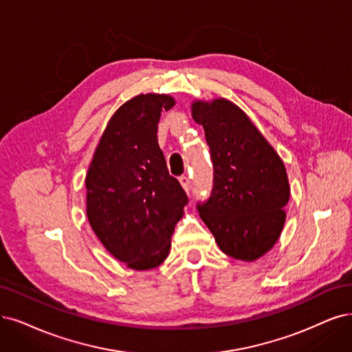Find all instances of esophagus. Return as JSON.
I'll return each mask as SVG.
<instances>
[{"label":"esophagus","instance_id":"1","mask_svg":"<svg viewBox=\"0 0 352 352\" xmlns=\"http://www.w3.org/2000/svg\"><path fill=\"white\" fill-rule=\"evenodd\" d=\"M179 183H181V186L184 187V190H186V191H190L191 181H190V178H188L187 175H181V177H179Z\"/></svg>","mask_w":352,"mask_h":352}]
</instances>
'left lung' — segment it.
<instances>
[{
    "label": "left lung",
    "mask_w": 352,
    "mask_h": 352,
    "mask_svg": "<svg viewBox=\"0 0 352 352\" xmlns=\"http://www.w3.org/2000/svg\"><path fill=\"white\" fill-rule=\"evenodd\" d=\"M210 148L213 187L197 203L203 222L226 255L254 261L277 242L290 197L280 156L235 104L219 98L192 104Z\"/></svg>",
    "instance_id": "1"
}]
</instances>
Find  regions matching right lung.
Returning <instances> with one entry per match:
<instances>
[{
  "label": "right lung",
  "instance_id": "obj_1",
  "mask_svg": "<svg viewBox=\"0 0 352 352\" xmlns=\"http://www.w3.org/2000/svg\"><path fill=\"white\" fill-rule=\"evenodd\" d=\"M175 101L140 94L110 119L88 168L87 216L106 250L133 270L158 267L188 197L169 175L158 122Z\"/></svg>",
  "mask_w": 352,
  "mask_h": 352
}]
</instances>
